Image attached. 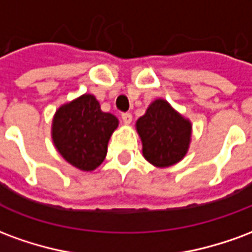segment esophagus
<instances>
[{
  "label": "esophagus",
  "instance_id": "34e87169",
  "mask_svg": "<svg viewBox=\"0 0 252 252\" xmlns=\"http://www.w3.org/2000/svg\"><path fill=\"white\" fill-rule=\"evenodd\" d=\"M121 120H123V123H124L126 126H129L132 123V115L131 113H123V115H121Z\"/></svg>",
  "mask_w": 252,
  "mask_h": 252
}]
</instances>
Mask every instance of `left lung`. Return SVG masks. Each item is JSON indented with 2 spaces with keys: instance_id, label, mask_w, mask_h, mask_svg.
Masks as SVG:
<instances>
[{
  "instance_id": "1",
  "label": "left lung",
  "mask_w": 252,
  "mask_h": 252,
  "mask_svg": "<svg viewBox=\"0 0 252 252\" xmlns=\"http://www.w3.org/2000/svg\"><path fill=\"white\" fill-rule=\"evenodd\" d=\"M135 126L142 140L143 157L155 167L174 166L189 151L191 123L166 99L153 101Z\"/></svg>"
}]
</instances>
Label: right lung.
Instances as JSON below:
<instances>
[{
    "instance_id": "add662e5",
    "label": "right lung",
    "mask_w": 252,
    "mask_h": 252,
    "mask_svg": "<svg viewBox=\"0 0 252 252\" xmlns=\"http://www.w3.org/2000/svg\"><path fill=\"white\" fill-rule=\"evenodd\" d=\"M119 119L102 112L93 94L85 93L61 105L51 124L52 143L67 163L93 171L104 162Z\"/></svg>"
}]
</instances>
